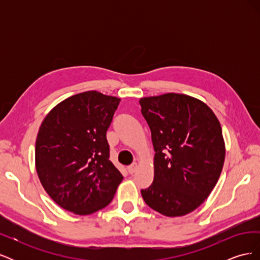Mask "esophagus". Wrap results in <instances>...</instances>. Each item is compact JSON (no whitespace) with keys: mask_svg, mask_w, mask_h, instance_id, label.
<instances>
[{"mask_svg":"<svg viewBox=\"0 0 260 260\" xmlns=\"http://www.w3.org/2000/svg\"><path fill=\"white\" fill-rule=\"evenodd\" d=\"M137 168H138V164L137 162H132L130 166H128V171H129V174H133V172H135L136 170H137Z\"/></svg>","mask_w":260,"mask_h":260,"instance_id":"obj_1","label":"esophagus"}]
</instances>
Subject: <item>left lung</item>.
Segmentation results:
<instances>
[{
    "mask_svg": "<svg viewBox=\"0 0 260 260\" xmlns=\"http://www.w3.org/2000/svg\"><path fill=\"white\" fill-rule=\"evenodd\" d=\"M155 151L154 181L141 194L168 217L184 216L204 203L221 174L224 141L214 112L185 94L140 100Z\"/></svg>",
    "mask_w": 260,
    "mask_h": 260,
    "instance_id": "obj_1",
    "label": "left lung"
}]
</instances>
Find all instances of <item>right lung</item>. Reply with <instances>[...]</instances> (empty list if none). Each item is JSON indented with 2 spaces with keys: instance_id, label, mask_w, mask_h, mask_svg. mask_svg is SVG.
I'll list each match as a JSON object with an SVG mask.
<instances>
[{
  "instance_id": "1",
  "label": "right lung",
  "mask_w": 260,
  "mask_h": 260,
  "mask_svg": "<svg viewBox=\"0 0 260 260\" xmlns=\"http://www.w3.org/2000/svg\"><path fill=\"white\" fill-rule=\"evenodd\" d=\"M120 99L86 91L46 115L36 141V168L61 208L90 215L112 202L123 177L109 160L106 132Z\"/></svg>"
}]
</instances>
